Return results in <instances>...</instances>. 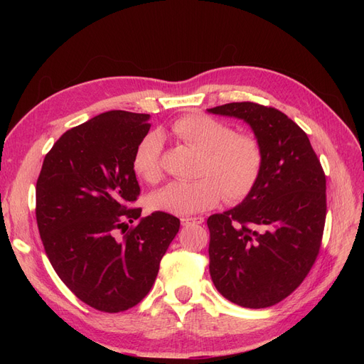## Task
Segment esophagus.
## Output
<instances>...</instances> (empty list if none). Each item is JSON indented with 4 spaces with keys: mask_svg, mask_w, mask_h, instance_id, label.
Wrapping results in <instances>:
<instances>
[{
    "mask_svg": "<svg viewBox=\"0 0 364 364\" xmlns=\"http://www.w3.org/2000/svg\"><path fill=\"white\" fill-rule=\"evenodd\" d=\"M205 222L203 217H183L181 218V223L183 226H191V225H202Z\"/></svg>",
    "mask_w": 364,
    "mask_h": 364,
    "instance_id": "esophagus-1",
    "label": "esophagus"
}]
</instances>
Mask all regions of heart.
Returning <instances> with one entry per match:
<instances>
[{
    "mask_svg": "<svg viewBox=\"0 0 364 364\" xmlns=\"http://www.w3.org/2000/svg\"><path fill=\"white\" fill-rule=\"evenodd\" d=\"M171 132L185 144L200 151L193 182H170L149 197L153 211L186 215L214 208L225 194L229 202L243 200L255 188L264 167L259 139L247 132H235L225 121L202 112L179 117ZM164 138L158 132L142 136L134 150L132 167L138 178L158 182L162 176Z\"/></svg>",
    "mask_w": 364,
    "mask_h": 364,
    "instance_id": "b5f03b06",
    "label": "heart"
}]
</instances>
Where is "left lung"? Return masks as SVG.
Returning <instances> with one entry per match:
<instances>
[{
  "mask_svg": "<svg viewBox=\"0 0 364 364\" xmlns=\"http://www.w3.org/2000/svg\"><path fill=\"white\" fill-rule=\"evenodd\" d=\"M208 111L245 119L264 151L253 191L208 218L209 273L228 301L272 306L299 287L321 250L325 171L305 132L278 109L241 102Z\"/></svg>",
  "mask_w": 364,
  "mask_h": 364,
  "instance_id": "1",
  "label": "left lung"
}]
</instances>
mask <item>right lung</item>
<instances>
[{"instance_id":"1","label":"right lung","mask_w":364,"mask_h":364,"mask_svg":"<svg viewBox=\"0 0 364 364\" xmlns=\"http://www.w3.org/2000/svg\"><path fill=\"white\" fill-rule=\"evenodd\" d=\"M149 114L109 111L54 142L36 182V222L43 249L63 284L103 313L139 304L181 220L130 208L141 193L132 156L149 134Z\"/></svg>"}]
</instances>
